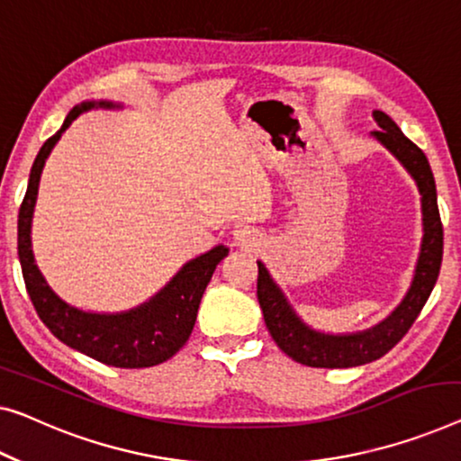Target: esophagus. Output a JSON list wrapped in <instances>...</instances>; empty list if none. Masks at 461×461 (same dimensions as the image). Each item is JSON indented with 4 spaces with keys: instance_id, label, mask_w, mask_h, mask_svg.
I'll return each instance as SVG.
<instances>
[{
    "instance_id": "34e87169",
    "label": "esophagus",
    "mask_w": 461,
    "mask_h": 461,
    "mask_svg": "<svg viewBox=\"0 0 461 461\" xmlns=\"http://www.w3.org/2000/svg\"><path fill=\"white\" fill-rule=\"evenodd\" d=\"M233 244H236L238 249L254 250L260 244L258 231L254 228H249V225H242V228L233 230Z\"/></svg>"
}]
</instances>
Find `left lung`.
Segmentation results:
<instances>
[{
  "label": "left lung",
  "mask_w": 461,
  "mask_h": 461,
  "mask_svg": "<svg viewBox=\"0 0 461 461\" xmlns=\"http://www.w3.org/2000/svg\"><path fill=\"white\" fill-rule=\"evenodd\" d=\"M373 120L379 130L370 132V136L402 163V167L408 171L416 184L418 194H420V252H418L410 287L400 304L376 325L354 333H327L308 325L292 306V302L287 300L277 281L273 279L263 260H257V296L260 308H263L265 325L275 343L281 348V352H285L292 360L306 364V366L349 368L379 360L414 325L437 284L438 269H441L443 225L437 207L435 177H432L427 155L381 109H375Z\"/></svg>",
  "instance_id": "left-lung-1"
}]
</instances>
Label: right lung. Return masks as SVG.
I'll return each mask as SVG.
<instances>
[{"label":"right lung","mask_w":461,"mask_h":461,"mask_svg":"<svg viewBox=\"0 0 461 461\" xmlns=\"http://www.w3.org/2000/svg\"><path fill=\"white\" fill-rule=\"evenodd\" d=\"M123 107H126L123 103L112 99L82 101L72 107L61 128L41 147L18 212V258L32 304L55 338L77 352L91 356L109 366L147 368L169 360L188 341L203 294L207 290L215 267L228 257V246L217 244L201 257L190 258L159 292L140 302L139 306L120 312H99L70 304L47 284L34 258L31 236L41 174L61 134L80 113L93 112V109L118 112Z\"/></svg>","instance_id":"right-lung-1"}]
</instances>
